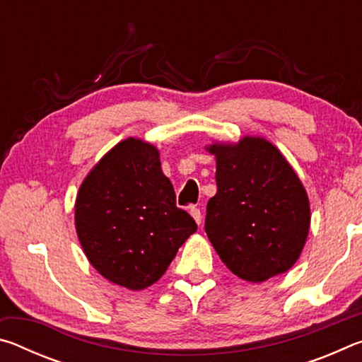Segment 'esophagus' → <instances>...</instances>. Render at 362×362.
Masks as SVG:
<instances>
[{
    "mask_svg": "<svg viewBox=\"0 0 362 362\" xmlns=\"http://www.w3.org/2000/svg\"><path fill=\"white\" fill-rule=\"evenodd\" d=\"M189 214H192V217L196 220V223H201L203 222V214H201V211L198 209V207H192V209H189Z\"/></svg>",
    "mask_w": 362,
    "mask_h": 362,
    "instance_id": "esophagus-1",
    "label": "esophagus"
}]
</instances>
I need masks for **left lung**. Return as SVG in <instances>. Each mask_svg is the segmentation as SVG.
I'll use <instances>...</instances> for the list:
<instances>
[{
  "instance_id": "left-lung-1",
  "label": "left lung",
  "mask_w": 362,
  "mask_h": 362,
  "mask_svg": "<svg viewBox=\"0 0 362 362\" xmlns=\"http://www.w3.org/2000/svg\"><path fill=\"white\" fill-rule=\"evenodd\" d=\"M209 151L217 158V193L207 203L204 230L220 259L250 283L287 272L310 230L308 196L297 174L265 139Z\"/></svg>"
}]
</instances>
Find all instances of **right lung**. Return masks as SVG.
Masks as SVG:
<instances>
[{
  "instance_id": "1",
  "label": "right lung",
  "mask_w": 362,
  "mask_h": 362,
  "mask_svg": "<svg viewBox=\"0 0 362 362\" xmlns=\"http://www.w3.org/2000/svg\"><path fill=\"white\" fill-rule=\"evenodd\" d=\"M79 243L102 276L132 291L163 276L198 225L175 204L159 153L122 140L86 177L75 206Z\"/></svg>"
}]
</instances>
